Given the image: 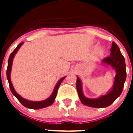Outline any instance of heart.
Masks as SVG:
<instances>
[{"mask_svg": "<svg viewBox=\"0 0 133 133\" xmlns=\"http://www.w3.org/2000/svg\"><path fill=\"white\" fill-rule=\"evenodd\" d=\"M103 55H104V50L103 49H98V51H97V55L98 56H102Z\"/></svg>", "mask_w": 133, "mask_h": 133, "instance_id": "heart-1", "label": "heart"}]
</instances>
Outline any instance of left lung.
Masks as SVG:
<instances>
[{
	"mask_svg": "<svg viewBox=\"0 0 133 133\" xmlns=\"http://www.w3.org/2000/svg\"><path fill=\"white\" fill-rule=\"evenodd\" d=\"M103 63L110 64L115 69L117 75L115 76L113 88L106 95L96 99H90L85 97L82 90L81 81L78 77L77 78V89L81 103L84 105L95 108H104L109 107L119 97L126 81V64L124 56L121 52L117 44L113 42L110 48V56L103 60Z\"/></svg>",
	"mask_w": 133,
	"mask_h": 133,
	"instance_id": "obj_1",
	"label": "left lung"
}]
</instances>
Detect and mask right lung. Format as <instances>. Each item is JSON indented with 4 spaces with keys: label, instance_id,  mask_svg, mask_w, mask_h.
<instances>
[{
    "label": "right lung",
    "instance_id": "1",
    "mask_svg": "<svg viewBox=\"0 0 133 133\" xmlns=\"http://www.w3.org/2000/svg\"><path fill=\"white\" fill-rule=\"evenodd\" d=\"M23 44V43H21L17 46V47L15 49V50L12 51L11 54L9 56V61H8V66H7V70H6V77L8 81H9V87H10V90H11L12 93L13 94L14 96L16 97V98L19 101L20 103L23 104V106L25 107L26 108H29V109H43V108L46 107L50 106L52 103L55 101V98L56 97V95H57V91H58V87H59L60 84H61V83L63 82V80L64 79L65 77L62 78L61 79H60L58 81V82L56 84V87H55V89H54L53 92H52V95H50V97L49 98H48L47 99L43 101H38V102H33V101H28V100H26L24 98H23V97H21L19 95H18L17 92L13 88V86L11 83V81H10V71H11V68H12V61H13V58L15 55H16V53L17 52V51L18 50V49H20L22 44Z\"/></svg>",
    "mask_w": 133,
    "mask_h": 133
}]
</instances>
